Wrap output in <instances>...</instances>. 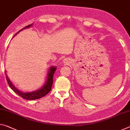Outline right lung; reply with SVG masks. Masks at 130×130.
I'll return each mask as SVG.
<instances>
[{
	"label": "right lung",
	"instance_id": "1",
	"mask_svg": "<svg viewBox=\"0 0 130 130\" xmlns=\"http://www.w3.org/2000/svg\"><path fill=\"white\" fill-rule=\"evenodd\" d=\"M31 25H29L27 26H26V27H23V28H22V29H21L19 31H22L23 29H25V28H29ZM19 31L16 34H17L18 32H19ZM56 68H57L56 67H52V68H50L49 73H48L47 80L45 84L43 85V87L42 88H41V89L38 90V91H34L32 92H28V93H23V92H22L21 91H20L19 90H18L14 87V85L12 84L11 82L7 76H6V80H7L8 84L11 88L13 91H14V92H15V93L18 94L19 96H20L21 98L24 99L30 100L38 99L42 98V97H44L46 95V94L50 91V90H51L53 83L54 73H55V72H56ZM5 73L6 74V73ZM6 75H7V74H6Z\"/></svg>",
	"mask_w": 130,
	"mask_h": 130
}]
</instances>
